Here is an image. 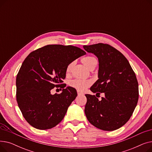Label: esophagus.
<instances>
[{
    "mask_svg": "<svg viewBox=\"0 0 152 152\" xmlns=\"http://www.w3.org/2000/svg\"><path fill=\"white\" fill-rule=\"evenodd\" d=\"M77 95H79H79H83V93H82V92H79V91H77Z\"/></svg>",
    "mask_w": 152,
    "mask_h": 152,
    "instance_id": "34e87169",
    "label": "esophagus"
}]
</instances>
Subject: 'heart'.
Here are the masks:
<instances>
[{"mask_svg":"<svg viewBox=\"0 0 152 152\" xmlns=\"http://www.w3.org/2000/svg\"><path fill=\"white\" fill-rule=\"evenodd\" d=\"M82 62L84 66L90 70L94 69L97 65V60L94 57L91 56H87V57L82 59ZM73 63H70L66 68V72L69 73L72 68ZM92 84V81L91 80H82V79H73L69 82V85L72 88H74L78 91H84L87 87L91 86Z\"/></svg>","mask_w":152,"mask_h":152,"instance_id":"heart-1","label":"heart"}]
</instances>
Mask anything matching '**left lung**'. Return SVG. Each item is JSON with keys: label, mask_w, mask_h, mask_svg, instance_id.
<instances>
[{"label": "left lung", "mask_w": 152, "mask_h": 152, "mask_svg": "<svg viewBox=\"0 0 152 152\" xmlns=\"http://www.w3.org/2000/svg\"><path fill=\"white\" fill-rule=\"evenodd\" d=\"M83 47L96 55L99 61V79L91 91L99 95L105 94L101 100L95 95L86 94L87 119L100 129H118L128 121L137 104L136 76L124 55L110 45L99 43Z\"/></svg>", "instance_id": "1"}]
</instances>
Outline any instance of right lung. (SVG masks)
<instances>
[{
	"mask_svg": "<svg viewBox=\"0 0 152 152\" xmlns=\"http://www.w3.org/2000/svg\"><path fill=\"white\" fill-rule=\"evenodd\" d=\"M86 53L72 45H47L31 52L16 79L17 101L26 121L38 129L60 123L77 96L76 90L63 84L69 63ZM54 87L63 88L52 95ZM61 90V89H60Z\"/></svg>",
	"mask_w": 152,
	"mask_h": 152,
	"instance_id": "add662e5",
	"label": "right lung"
}]
</instances>
